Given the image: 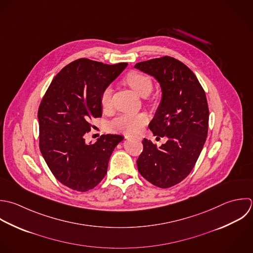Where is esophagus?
Masks as SVG:
<instances>
[{
    "label": "esophagus",
    "instance_id": "esophagus-1",
    "mask_svg": "<svg viewBox=\"0 0 253 253\" xmlns=\"http://www.w3.org/2000/svg\"><path fill=\"white\" fill-rule=\"evenodd\" d=\"M125 138H126V139H128V140H130V139H136V140H138V141H140V140H141V137H131V136H125Z\"/></svg>",
    "mask_w": 253,
    "mask_h": 253
}]
</instances>
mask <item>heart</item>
<instances>
[{
  "mask_svg": "<svg viewBox=\"0 0 253 253\" xmlns=\"http://www.w3.org/2000/svg\"><path fill=\"white\" fill-rule=\"evenodd\" d=\"M124 83L132 88L139 96L148 97L153 90V82L151 78L138 72L129 73ZM101 106L104 110H107L112 105V90L110 87H106L101 94ZM148 123V116L145 113L138 114H121L117 116L111 123V127L115 131L123 132L128 135H135L139 133L144 126Z\"/></svg>",
  "mask_w": 253,
  "mask_h": 253,
  "instance_id": "obj_1",
  "label": "heart"
}]
</instances>
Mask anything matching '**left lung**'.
<instances>
[{
  "mask_svg": "<svg viewBox=\"0 0 253 253\" xmlns=\"http://www.w3.org/2000/svg\"><path fill=\"white\" fill-rule=\"evenodd\" d=\"M135 68L161 85L162 99L149 128L154 136L168 138L159 148L151 140L142 141L138 170L152 184L169 188L191 172L203 149L209 123L206 94L193 72L174 58L152 59Z\"/></svg>",
  "mask_w": 253,
  "mask_h": 253,
  "instance_id": "8db88e82",
  "label": "left lung"
}]
</instances>
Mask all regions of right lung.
Returning <instances> with one entry per match:
<instances>
[{
  "label": "right lung",
  "instance_id": "obj_1",
  "mask_svg": "<svg viewBox=\"0 0 253 253\" xmlns=\"http://www.w3.org/2000/svg\"><path fill=\"white\" fill-rule=\"evenodd\" d=\"M127 63L107 65L78 59L53 79L38 109L39 148L54 176L67 187L84 192L107 172L108 162L121 135H102L85 143L90 120L102 115L101 94Z\"/></svg>",
  "mask_w": 253,
  "mask_h": 253
}]
</instances>
